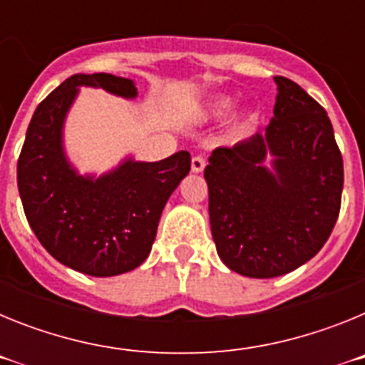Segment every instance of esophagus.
<instances>
[{
    "label": "esophagus",
    "mask_w": 365,
    "mask_h": 365,
    "mask_svg": "<svg viewBox=\"0 0 365 365\" xmlns=\"http://www.w3.org/2000/svg\"><path fill=\"white\" fill-rule=\"evenodd\" d=\"M205 166H206L205 157H202V155H195V157L192 159V172L201 173L202 170H205Z\"/></svg>",
    "instance_id": "obj_1"
}]
</instances>
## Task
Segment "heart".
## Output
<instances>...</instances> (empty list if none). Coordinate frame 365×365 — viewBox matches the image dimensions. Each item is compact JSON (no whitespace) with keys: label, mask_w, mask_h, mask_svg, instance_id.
<instances>
[{"label":"heart","mask_w":365,"mask_h":365,"mask_svg":"<svg viewBox=\"0 0 365 365\" xmlns=\"http://www.w3.org/2000/svg\"><path fill=\"white\" fill-rule=\"evenodd\" d=\"M230 109H232L230 98H217L214 104H212V113H214L215 117H225Z\"/></svg>","instance_id":"b5f03b06"}]
</instances>
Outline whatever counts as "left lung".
Listing matches in <instances>:
<instances>
[{
    "label": "left lung",
    "instance_id": "left-lung-1",
    "mask_svg": "<svg viewBox=\"0 0 365 365\" xmlns=\"http://www.w3.org/2000/svg\"><path fill=\"white\" fill-rule=\"evenodd\" d=\"M263 135L215 148L205 179L219 257L248 278H276L320 252L340 214L344 160L327 113L285 76ZM273 155V172L262 166Z\"/></svg>",
    "mask_w": 365,
    "mask_h": 365
}]
</instances>
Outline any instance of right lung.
Listing matches in <instances>:
<instances>
[{
    "label": "right lung",
    "mask_w": 365,
    "mask_h": 365,
    "mask_svg": "<svg viewBox=\"0 0 365 365\" xmlns=\"http://www.w3.org/2000/svg\"><path fill=\"white\" fill-rule=\"evenodd\" d=\"M135 98L133 80L108 73L73 74L36 108L18 159V190L38 241L54 259L106 278L137 269L157 235L163 208L188 175V151L159 163L128 159L113 172L82 177L67 160L62 128L78 87Z\"/></svg>",
    "instance_id": "add662e5"
}]
</instances>
